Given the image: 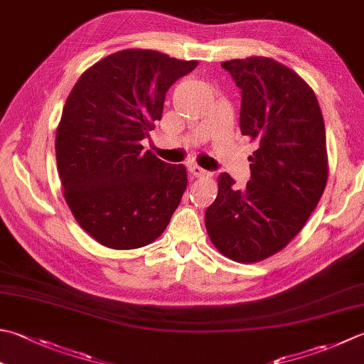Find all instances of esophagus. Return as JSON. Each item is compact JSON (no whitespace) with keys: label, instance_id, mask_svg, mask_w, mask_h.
Segmentation results:
<instances>
[{"label":"esophagus","instance_id":"esophagus-1","mask_svg":"<svg viewBox=\"0 0 364 364\" xmlns=\"http://www.w3.org/2000/svg\"><path fill=\"white\" fill-rule=\"evenodd\" d=\"M189 172H191L192 175H194V176H210L208 170L198 167L197 164H191V166H189Z\"/></svg>","mask_w":364,"mask_h":364}]
</instances>
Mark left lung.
Instances as JSON below:
<instances>
[{
	"label": "left lung",
	"mask_w": 364,
	"mask_h": 364,
	"mask_svg": "<svg viewBox=\"0 0 364 364\" xmlns=\"http://www.w3.org/2000/svg\"><path fill=\"white\" fill-rule=\"evenodd\" d=\"M241 90L240 129L257 141L251 180L235 189L219 175L216 200L205 211L210 238L225 257L254 263L296 237L323 194L328 158L314 91L294 70L252 56L220 64Z\"/></svg>",
	"instance_id": "1"
}]
</instances>
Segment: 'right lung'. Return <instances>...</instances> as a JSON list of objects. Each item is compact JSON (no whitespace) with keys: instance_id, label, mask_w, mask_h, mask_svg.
I'll return each instance as SVG.
<instances>
[{"instance_id":"right-lung-1","label":"right lung","mask_w":364,"mask_h":364,"mask_svg":"<svg viewBox=\"0 0 364 364\" xmlns=\"http://www.w3.org/2000/svg\"><path fill=\"white\" fill-rule=\"evenodd\" d=\"M198 61L121 50L85 70L58 129L56 164L77 223L112 249L146 246L166 230L188 186L186 167L141 141L162 117L168 88Z\"/></svg>"}]
</instances>
